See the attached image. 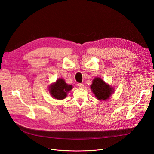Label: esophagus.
<instances>
[{"label": "esophagus", "instance_id": "esophagus-1", "mask_svg": "<svg viewBox=\"0 0 154 154\" xmlns=\"http://www.w3.org/2000/svg\"><path fill=\"white\" fill-rule=\"evenodd\" d=\"M78 87H79V88H81L84 87V85H83V83H78Z\"/></svg>", "mask_w": 154, "mask_h": 154}]
</instances>
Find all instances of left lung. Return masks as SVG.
I'll return each instance as SVG.
<instances>
[{
    "label": "left lung",
    "instance_id": "left-lung-1",
    "mask_svg": "<svg viewBox=\"0 0 154 154\" xmlns=\"http://www.w3.org/2000/svg\"><path fill=\"white\" fill-rule=\"evenodd\" d=\"M91 88L96 98L99 100H106L111 96L114 89L100 78H95L92 81Z\"/></svg>",
    "mask_w": 154,
    "mask_h": 154
}]
</instances>
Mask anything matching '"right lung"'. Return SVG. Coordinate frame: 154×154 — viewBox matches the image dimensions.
Here are the masks:
<instances>
[{"instance_id": "1", "label": "right lung", "mask_w": 154, "mask_h": 154, "mask_svg": "<svg viewBox=\"0 0 154 154\" xmlns=\"http://www.w3.org/2000/svg\"><path fill=\"white\" fill-rule=\"evenodd\" d=\"M51 95L55 99L63 100L66 98L67 92L72 88L71 85H68L62 78H59L55 83L49 87Z\"/></svg>"}]
</instances>
